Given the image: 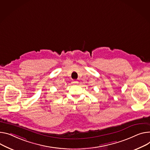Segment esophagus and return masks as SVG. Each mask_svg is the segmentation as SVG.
<instances>
[{"label":"esophagus","mask_w":150,"mask_h":150,"mask_svg":"<svg viewBox=\"0 0 150 150\" xmlns=\"http://www.w3.org/2000/svg\"><path fill=\"white\" fill-rule=\"evenodd\" d=\"M73 83H77L78 82H77V81H73Z\"/></svg>","instance_id":"obj_1"}]
</instances>
